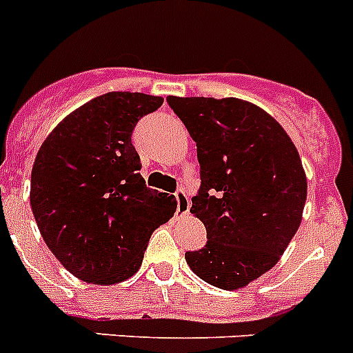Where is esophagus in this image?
<instances>
[{
	"label": "esophagus",
	"mask_w": 353,
	"mask_h": 353,
	"mask_svg": "<svg viewBox=\"0 0 353 353\" xmlns=\"http://www.w3.org/2000/svg\"><path fill=\"white\" fill-rule=\"evenodd\" d=\"M176 216L179 218H185V216H189V209H191V200H189V196L185 194V191H179L176 194Z\"/></svg>",
	"instance_id": "obj_1"
}]
</instances>
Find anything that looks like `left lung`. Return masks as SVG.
<instances>
[{
	"mask_svg": "<svg viewBox=\"0 0 353 353\" xmlns=\"http://www.w3.org/2000/svg\"><path fill=\"white\" fill-rule=\"evenodd\" d=\"M168 103L196 143L201 188L191 212L209 237L185 261L214 288H245L279 263L302 223L307 176L296 146L245 99L170 96Z\"/></svg>",
	"mask_w": 353,
	"mask_h": 353,
	"instance_id": "1",
	"label": "left lung"
}]
</instances>
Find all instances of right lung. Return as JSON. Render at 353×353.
<instances>
[{"instance_id": "add662e5", "label": "right lung", "mask_w": 353, "mask_h": 353, "mask_svg": "<svg viewBox=\"0 0 353 353\" xmlns=\"http://www.w3.org/2000/svg\"><path fill=\"white\" fill-rule=\"evenodd\" d=\"M161 96L107 92L65 116L39 148L30 205L42 239L83 282L112 285L143 264L153 230L170 221L174 196L146 188L132 132Z\"/></svg>"}]
</instances>
